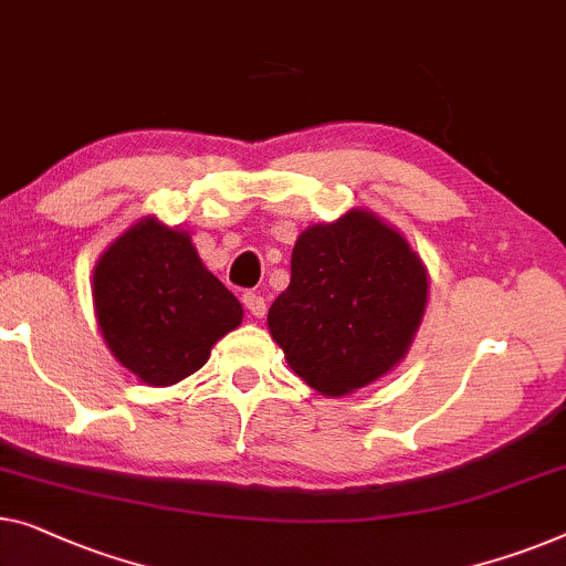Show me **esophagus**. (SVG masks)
Instances as JSON below:
<instances>
[{
  "mask_svg": "<svg viewBox=\"0 0 566 566\" xmlns=\"http://www.w3.org/2000/svg\"><path fill=\"white\" fill-rule=\"evenodd\" d=\"M242 301H244V308H248L252 316H255V318H263L265 316L268 303H265L263 296H260V293H244Z\"/></svg>",
  "mask_w": 566,
  "mask_h": 566,
  "instance_id": "34e87169",
  "label": "esophagus"
}]
</instances>
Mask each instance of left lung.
Returning <instances> with one entry per match:
<instances>
[{
  "label": "left lung",
  "mask_w": 566,
  "mask_h": 566,
  "mask_svg": "<svg viewBox=\"0 0 566 566\" xmlns=\"http://www.w3.org/2000/svg\"><path fill=\"white\" fill-rule=\"evenodd\" d=\"M426 301L429 273L403 232L349 209L298 234L291 285L270 306L268 329L308 388L339 398L398 367Z\"/></svg>",
  "instance_id": "1"
}]
</instances>
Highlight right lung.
I'll use <instances>...</instances> for the list:
<instances>
[{"label":"right lung","mask_w":566,"mask_h":566,"mask_svg":"<svg viewBox=\"0 0 566 566\" xmlns=\"http://www.w3.org/2000/svg\"><path fill=\"white\" fill-rule=\"evenodd\" d=\"M94 314L114 359L153 388L201 370L242 324V303L201 263L186 229L143 217L94 265Z\"/></svg>","instance_id":"right-lung-1"}]
</instances>
